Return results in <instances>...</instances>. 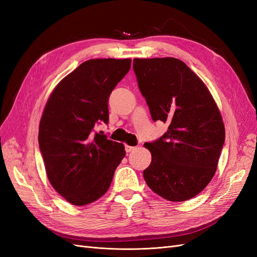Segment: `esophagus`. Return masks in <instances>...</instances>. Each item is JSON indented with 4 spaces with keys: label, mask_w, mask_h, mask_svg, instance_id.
<instances>
[{
    "label": "esophagus",
    "mask_w": 257,
    "mask_h": 257,
    "mask_svg": "<svg viewBox=\"0 0 257 257\" xmlns=\"http://www.w3.org/2000/svg\"><path fill=\"white\" fill-rule=\"evenodd\" d=\"M134 149H136V147H133V146H128V145H125V151H126V152H131V151H133Z\"/></svg>",
    "instance_id": "1"
}]
</instances>
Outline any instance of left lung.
<instances>
[{
	"mask_svg": "<svg viewBox=\"0 0 257 257\" xmlns=\"http://www.w3.org/2000/svg\"><path fill=\"white\" fill-rule=\"evenodd\" d=\"M139 90L154 121L168 123L158 141L146 143L152 161L148 186L170 201L196 196L211 181L225 141L221 112L211 93L176 58L134 59Z\"/></svg>",
	"mask_w": 257,
	"mask_h": 257,
	"instance_id": "obj_1",
	"label": "left lung"
}]
</instances>
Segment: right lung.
<instances>
[{"mask_svg":"<svg viewBox=\"0 0 257 257\" xmlns=\"http://www.w3.org/2000/svg\"><path fill=\"white\" fill-rule=\"evenodd\" d=\"M131 59H92L53 89L44 108L38 144L48 180L75 206L102 197L125 155L123 144L93 133L108 122V99L131 68Z\"/></svg>","mask_w":257,"mask_h":257,"instance_id":"right-lung-1","label":"right lung"}]
</instances>
